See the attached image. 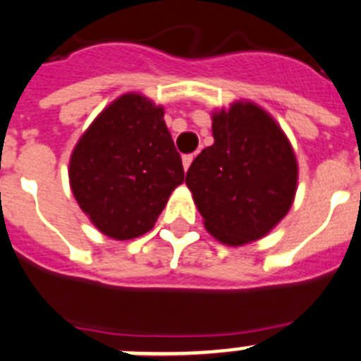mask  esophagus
Here are the masks:
<instances>
[{
	"label": "esophagus",
	"instance_id": "obj_1",
	"mask_svg": "<svg viewBox=\"0 0 361 361\" xmlns=\"http://www.w3.org/2000/svg\"><path fill=\"white\" fill-rule=\"evenodd\" d=\"M193 159H195V155H193V153H186V155H183L184 170H188V168H190V164L193 162Z\"/></svg>",
	"mask_w": 361,
	"mask_h": 361
}]
</instances>
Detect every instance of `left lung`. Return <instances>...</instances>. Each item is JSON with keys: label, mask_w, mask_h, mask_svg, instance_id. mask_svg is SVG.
Instances as JSON below:
<instances>
[{"label": "left lung", "mask_w": 361, "mask_h": 361, "mask_svg": "<svg viewBox=\"0 0 361 361\" xmlns=\"http://www.w3.org/2000/svg\"><path fill=\"white\" fill-rule=\"evenodd\" d=\"M213 139L186 175L204 226L228 245L257 240L279 224L295 199L298 166L291 145L253 103L213 114Z\"/></svg>", "instance_id": "obj_1"}]
</instances>
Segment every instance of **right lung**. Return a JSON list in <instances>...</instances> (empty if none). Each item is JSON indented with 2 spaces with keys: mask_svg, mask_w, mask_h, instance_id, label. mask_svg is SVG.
<instances>
[{
  "mask_svg": "<svg viewBox=\"0 0 361 361\" xmlns=\"http://www.w3.org/2000/svg\"><path fill=\"white\" fill-rule=\"evenodd\" d=\"M164 110L139 94L110 104L79 139L70 186L95 228L117 240L155 226L184 168L166 128Z\"/></svg>",
  "mask_w": 361,
  "mask_h": 361,
  "instance_id": "obj_1",
  "label": "right lung"
}]
</instances>
